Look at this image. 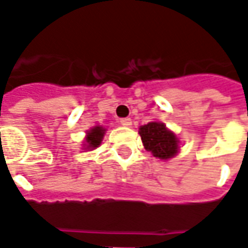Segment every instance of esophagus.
Wrapping results in <instances>:
<instances>
[{
  "instance_id": "1",
  "label": "esophagus",
  "mask_w": 248,
  "mask_h": 248,
  "mask_svg": "<svg viewBox=\"0 0 248 248\" xmlns=\"http://www.w3.org/2000/svg\"><path fill=\"white\" fill-rule=\"evenodd\" d=\"M119 124H122V126H130L132 124V119L130 118H121Z\"/></svg>"
}]
</instances>
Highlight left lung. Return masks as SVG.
Wrapping results in <instances>:
<instances>
[{
	"label": "left lung",
	"instance_id": "obj_1",
	"mask_svg": "<svg viewBox=\"0 0 248 248\" xmlns=\"http://www.w3.org/2000/svg\"><path fill=\"white\" fill-rule=\"evenodd\" d=\"M141 140L145 150L159 159L173 158L178 150V140L174 133L167 130L160 122H150L140 127Z\"/></svg>",
	"mask_w": 248,
	"mask_h": 248
}]
</instances>
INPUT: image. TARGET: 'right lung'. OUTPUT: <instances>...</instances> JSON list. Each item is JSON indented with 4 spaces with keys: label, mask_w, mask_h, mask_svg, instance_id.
Masks as SVG:
<instances>
[{
    "label": "right lung",
    "mask_w": 248,
    "mask_h": 248,
    "mask_svg": "<svg viewBox=\"0 0 248 248\" xmlns=\"http://www.w3.org/2000/svg\"><path fill=\"white\" fill-rule=\"evenodd\" d=\"M104 129L103 127H100V126H96V127H93L89 133H88V137H86V147L88 148H96L100 145V142H101V139H103V136H104Z\"/></svg>",
    "instance_id": "obj_1"
}]
</instances>
